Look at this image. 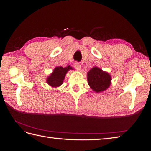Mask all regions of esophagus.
I'll return each mask as SVG.
<instances>
[{
	"label": "esophagus",
	"instance_id": "1",
	"mask_svg": "<svg viewBox=\"0 0 151 151\" xmlns=\"http://www.w3.org/2000/svg\"><path fill=\"white\" fill-rule=\"evenodd\" d=\"M74 67L76 68L77 70H81V65L79 62H76L74 63Z\"/></svg>",
	"mask_w": 151,
	"mask_h": 151
}]
</instances>
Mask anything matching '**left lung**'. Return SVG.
Masks as SVG:
<instances>
[{
  "mask_svg": "<svg viewBox=\"0 0 151 151\" xmlns=\"http://www.w3.org/2000/svg\"><path fill=\"white\" fill-rule=\"evenodd\" d=\"M88 84L96 93H101L106 90L111 84V77L108 72L103 71L97 67L93 68L88 72Z\"/></svg>",
  "mask_w": 151,
  "mask_h": 151,
  "instance_id": "left-lung-1",
  "label": "left lung"
}]
</instances>
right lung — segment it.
Segmentation results:
<instances>
[{
	"instance_id": "obj_1",
	"label": "right lung",
	"mask_w": 151,
	"mask_h": 151,
	"mask_svg": "<svg viewBox=\"0 0 151 151\" xmlns=\"http://www.w3.org/2000/svg\"><path fill=\"white\" fill-rule=\"evenodd\" d=\"M70 66H67L66 67H62V66L57 67L54 68L53 72L47 78V83L50 86L53 88H57L62 84L63 80L65 79L67 72L73 70Z\"/></svg>"
}]
</instances>
